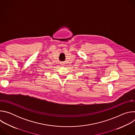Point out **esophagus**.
<instances>
[{
	"mask_svg": "<svg viewBox=\"0 0 135 135\" xmlns=\"http://www.w3.org/2000/svg\"><path fill=\"white\" fill-rule=\"evenodd\" d=\"M64 62H60V64H61V65H64Z\"/></svg>",
	"mask_w": 135,
	"mask_h": 135,
	"instance_id": "1",
	"label": "esophagus"
}]
</instances>
